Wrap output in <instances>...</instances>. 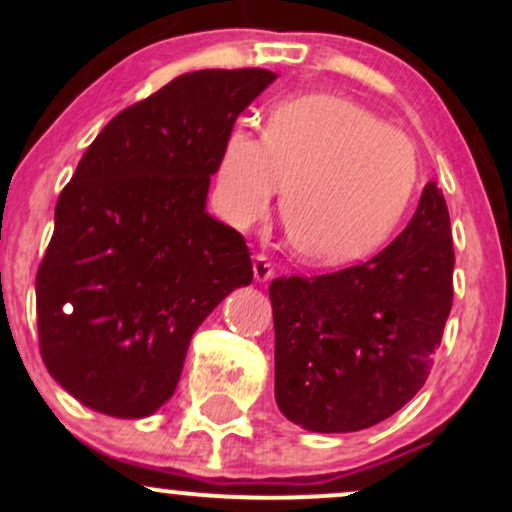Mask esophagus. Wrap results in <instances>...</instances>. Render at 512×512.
<instances>
[{"mask_svg": "<svg viewBox=\"0 0 512 512\" xmlns=\"http://www.w3.org/2000/svg\"><path fill=\"white\" fill-rule=\"evenodd\" d=\"M252 274H255L257 281H269L274 276V264L267 255H255L252 260Z\"/></svg>", "mask_w": 512, "mask_h": 512, "instance_id": "1", "label": "esophagus"}]
</instances>
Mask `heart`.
Masks as SVG:
<instances>
[{
  "mask_svg": "<svg viewBox=\"0 0 512 512\" xmlns=\"http://www.w3.org/2000/svg\"><path fill=\"white\" fill-rule=\"evenodd\" d=\"M281 199L293 250L310 262L339 264L368 255L402 221L419 156L404 132L354 101L305 93L276 103L267 132L231 127L216 166V204L248 228Z\"/></svg>",
  "mask_w": 512,
  "mask_h": 512,
  "instance_id": "b5f03b06",
  "label": "heart"
}]
</instances>
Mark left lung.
Listing matches in <instances>:
<instances>
[{
  "mask_svg": "<svg viewBox=\"0 0 512 512\" xmlns=\"http://www.w3.org/2000/svg\"><path fill=\"white\" fill-rule=\"evenodd\" d=\"M448 204L428 182L409 226L368 262L279 276L274 395L305 431H363L409 402L431 373L452 308Z\"/></svg>",
  "mask_w": 512,
  "mask_h": 512,
  "instance_id": "left-lung-1",
  "label": "left lung"
}]
</instances>
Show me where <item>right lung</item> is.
<instances>
[{
    "mask_svg": "<svg viewBox=\"0 0 512 512\" xmlns=\"http://www.w3.org/2000/svg\"><path fill=\"white\" fill-rule=\"evenodd\" d=\"M269 69L182 74L115 115L55 207L35 276L40 356L69 395L117 419L173 397L192 334L252 281L245 238L207 214L209 180Z\"/></svg>",
    "mask_w": 512,
    "mask_h": 512,
    "instance_id": "right-lung-1",
    "label": "right lung"
}]
</instances>
